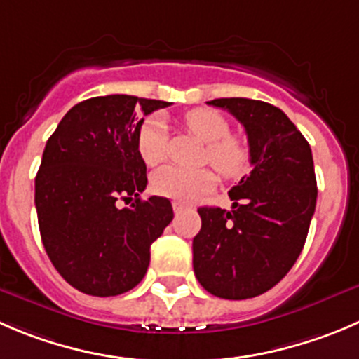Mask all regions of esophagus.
Returning <instances> with one entry per match:
<instances>
[{
	"mask_svg": "<svg viewBox=\"0 0 359 359\" xmlns=\"http://www.w3.org/2000/svg\"><path fill=\"white\" fill-rule=\"evenodd\" d=\"M184 210H186V207H184L182 203H179V201H175V203H173V212H175L177 215H179V214H182Z\"/></svg>",
	"mask_w": 359,
	"mask_h": 359,
	"instance_id": "34e87169",
	"label": "esophagus"
}]
</instances>
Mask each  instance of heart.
I'll list each match as a JSON object with an SVG mask.
<instances>
[{"mask_svg": "<svg viewBox=\"0 0 359 359\" xmlns=\"http://www.w3.org/2000/svg\"><path fill=\"white\" fill-rule=\"evenodd\" d=\"M184 126L205 149V161L224 179L243 175L249 166V151L235 137H229L231 126L219 112L207 109L191 110L184 116ZM166 151V128L158 117H147L137 130V152L147 166L163 161ZM215 177L210 170H184L179 166H163L152 175V191L159 196L170 198L179 203H191L203 194L210 193Z\"/></svg>", "mask_w": 359, "mask_h": 359, "instance_id": "1", "label": "heart"}]
</instances>
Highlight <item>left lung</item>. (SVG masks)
<instances>
[{
	"label": "left lung",
	"instance_id": "1",
	"mask_svg": "<svg viewBox=\"0 0 359 359\" xmlns=\"http://www.w3.org/2000/svg\"><path fill=\"white\" fill-rule=\"evenodd\" d=\"M207 103L245 128L252 170L229 191L231 210L198 208L194 276L214 297L245 300L280 283L304 249L318 200L314 161L309 142L277 107L249 98Z\"/></svg>",
	"mask_w": 359,
	"mask_h": 359
}]
</instances>
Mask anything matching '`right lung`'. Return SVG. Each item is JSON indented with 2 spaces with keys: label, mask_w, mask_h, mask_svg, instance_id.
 <instances>
[{
  "label": "right lung",
  "mask_w": 359,
  "mask_h": 359,
  "mask_svg": "<svg viewBox=\"0 0 359 359\" xmlns=\"http://www.w3.org/2000/svg\"><path fill=\"white\" fill-rule=\"evenodd\" d=\"M168 105L96 96L68 110L47 140L34 179L41 242L62 279L82 293L133 290L147 272L152 242L172 222L168 198L140 200L147 166L137 152L140 114ZM119 199L135 201L119 208Z\"/></svg>",
  "instance_id": "1"
}]
</instances>
